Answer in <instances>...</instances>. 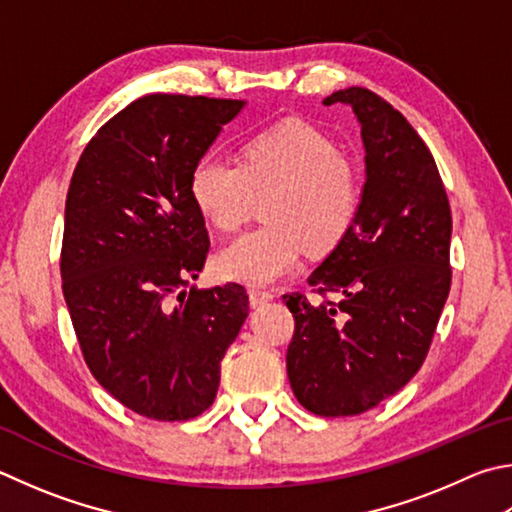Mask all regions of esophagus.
I'll return each instance as SVG.
<instances>
[{
    "mask_svg": "<svg viewBox=\"0 0 512 512\" xmlns=\"http://www.w3.org/2000/svg\"><path fill=\"white\" fill-rule=\"evenodd\" d=\"M273 297L275 295L271 291H262V288H250V291H248V300L253 306H262L266 302H271Z\"/></svg>",
    "mask_w": 512,
    "mask_h": 512,
    "instance_id": "1",
    "label": "esophagus"
}]
</instances>
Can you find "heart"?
<instances>
[{
	"instance_id": "heart-1",
	"label": "heart",
	"mask_w": 512,
	"mask_h": 512,
	"mask_svg": "<svg viewBox=\"0 0 512 512\" xmlns=\"http://www.w3.org/2000/svg\"><path fill=\"white\" fill-rule=\"evenodd\" d=\"M194 206L208 224L230 235L266 197L268 224L246 232L215 257L230 282L264 286L302 262L304 248L329 250L347 235L362 201V172L320 127L282 120L248 138L239 163L206 154L190 176Z\"/></svg>"
}]
</instances>
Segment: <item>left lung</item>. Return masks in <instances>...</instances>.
Wrapping results in <instances>:
<instances>
[{
    "label": "left lung",
    "instance_id": "8db88e82",
    "mask_svg": "<svg viewBox=\"0 0 512 512\" xmlns=\"http://www.w3.org/2000/svg\"><path fill=\"white\" fill-rule=\"evenodd\" d=\"M333 102L360 120L367 183L353 226L309 277L320 297L284 295L293 394L329 418L367 412L410 383L452 282L450 201L423 138L374 91L340 89L324 98Z\"/></svg>",
    "mask_w": 512,
    "mask_h": 512
}]
</instances>
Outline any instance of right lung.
<instances>
[{"instance_id": "add662e5", "label": "right lung", "mask_w": 512, "mask_h": 512, "mask_svg": "<svg viewBox=\"0 0 512 512\" xmlns=\"http://www.w3.org/2000/svg\"><path fill=\"white\" fill-rule=\"evenodd\" d=\"M241 107L138 98L98 129L71 176L60 273L82 358L118 403L154 421L208 410L248 315L241 284L188 291L210 250L190 176Z\"/></svg>"}]
</instances>
